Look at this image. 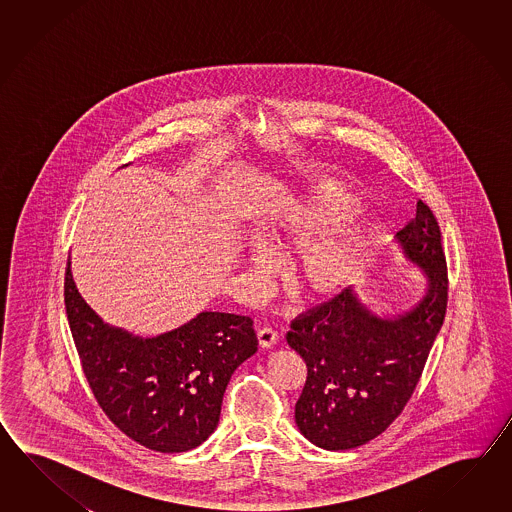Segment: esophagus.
<instances>
[{
	"instance_id": "1",
	"label": "esophagus",
	"mask_w": 512,
	"mask_h": 512,
	"mask_svg": "<svg viewBox=\"0 0 512 512\" xmlns=\"http://www.w3.org/2000/svg\"><path fill=\"white\" fill-rule=\"evenodd\" d=\"M258 342L261 348H272L278 342V333L272 327L258 329Z\"/></svg>"
}]
</instances>
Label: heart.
<instances>
[{
  "label": "heart",
  "instance_id": "obj_1",
  "mask_svg": "<svg viewBox=\"0 0 512 512\" xmlns=\"http://www.w3.org/2000/svg\"><path fill=\"white\" fill-rule=\"evenodd\" d=\"M355 201L348 196L335 192L322 197L311 208L305 218L294 227L293 243L296 247H309L315 241L322 240L327 234L340 229L344 223L355 216ZM265 243L283 247L280 234L276 230L267 232ZM371 229L360 223L353 225L337 240L320 245L307 252L302 261L294 267L291 285L294 293L304 296H331L346 289L357 276L360 263L364 260L366 249L370 245ZM252 265L258 271H265L271 261L263 249H254Z\"/></svg>",
  "mask_w": 512,
  "mask_h": 512
}]
</instances>
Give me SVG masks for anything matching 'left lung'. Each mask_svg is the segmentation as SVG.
<instances>
[{
  "instance_id": "1",
  "label": "left lung",
  "mask_w": 512,
  "mask_h": 512,
  "mask_svg": "<svg viewBox=\"0 0 512 512\" xmlns=\"http://www.w3.org/2000/svg\"><path fill=\"white\" fill-rule=\"evenodd\" d=\"M397 240L428 278L425 298L412 311L382 318L344 289L298 316L287 333V344L307 366L294 419L320 448H357L392 425L410 401L443 326L445 251L434 212L421 199Z\"/></svg>"
}]
</instances>
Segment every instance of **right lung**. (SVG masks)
<instances>
[{
    "instance_id": "obj_1",
    "label": "right lung",
    "mask_w": 512,
    "mask_h": 512,
    "mask_svg": "<svg viewBox=\"0 0 512 512\" xmlns=\"http://www.w3.org/2000/svg\"><path fill=\"white\" fill-rule=\"evenodd\" d=\"M67 261L64 302L89 388L135 443L177 454L216 430L223 393L258 349L251 316L205 311L155 338L109 327L78 293Z\"/></svg>"
}]
</instances>
